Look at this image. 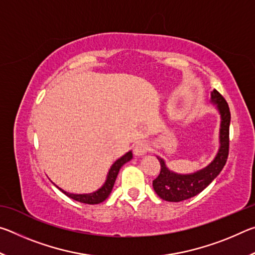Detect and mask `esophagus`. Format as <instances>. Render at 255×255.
I'll return each instance as SVG.
<instances>
[{"mask_svg":"<svg viewBox=\"0 0 255 255\" xmlns=\"http://www.w3.org/2000/svg\"><path fill=\"white\" fill-rule=\"evenodd\" d=\"M147 150H148V145L144 140L137 141L135 146H133V154H135L136 156H143V155L147 153Z\"/></svg>","mask_w":255,"mask_h":255,"instance_id":"esophagus-1","label":"esophagus"}]
</instances>
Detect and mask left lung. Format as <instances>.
Returning <instances> with one entry per match:
<instances>
[{
	"label": "left lung",
	"instance_id": "1",
	"mask_svg": "<svg viewBox=\"0 0 255 255\" xmlns=\"http://www.w3.org/2000/svg\"><path fill=\"white\" fill-rule=\"evenodd\" d=\"M210 102L216 106L221 115V128H219V148L215 158L204 169L189 174H181L171 171L166 166L165 161L157 156L161 163V172L153 181V188L159 198L171 202L187 200L200 193L213 182L221 173L226 164L230 148V124L231 112L225 99L216 90L210 93Z\"/></svg>",
	"mask_w": 255,
	"mask_h": 255
}]
</instances>
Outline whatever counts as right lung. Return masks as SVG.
Returning <instances> with one entry per match:
<instances>
[{
  "instance_id": "1",
  "label": "right lung",
  "mask_w": 255,
  "mask_h": 255,
  "mask_svg": "<svg viewBox=\"0 0 255 255\" xmlns=\"http://www.w3.org/2000/svg\"><path fill=\"white\" fill-rule=\"evenodd\" d=\"M132 158V153L131 150H129L125 155H123L122 157L118 158L114 164H112L109 172L107 174V179L105 181V183L102 184L101 188H99L97 191H93L91 193H70L63 190L62 188L57 187L60 191H62L64 195H66L67 197L72 198L73 200H76L79 202H83V204H88V205H97L100 204V202L105 201L112 191V188H114V184L116 182V179H117V175L119 173V170L122 169V166L124 164H126L127 162L130 161Z\"/></svg>"
}]
</instances>
